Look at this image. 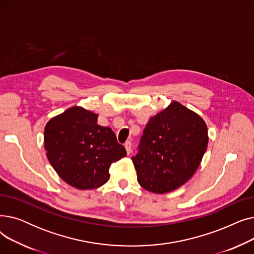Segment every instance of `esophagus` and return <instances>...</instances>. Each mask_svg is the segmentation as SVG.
<instances>
[{"mask_svg": "<svg viewBox=\"0 0 254 254\" xmlns=\"http://www.w3.org/2000/svg\"><path fill=\"white\" fill-rule=\"evenodd\" d=\"M125 147H126L127 153V154H129V153L131 152V143H130L129 141L126 142V144H125Z\"/></svg>", "mask_w": 254, "mask_h": 254, "instance_id": "obj_1", "label": "esophagus"}]
</instances>
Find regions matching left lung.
Returning <instances> with one entry per match:
<instances>
[{"label":"left lung","instance_id":"1","mask_svg":"<svg viewBox=\"0 0 254 254\" xmlns=\"http://www.w3.org/2000/svg\"><path fill=\"white\" fill-rule=\"evenodd\" d=\"M208 146L203 118L178 102L149 119L131 156L139 184L154 193L175 190L194 174Z\"/></svg>","mask_w":254,"mask_h":254}]
</instances>
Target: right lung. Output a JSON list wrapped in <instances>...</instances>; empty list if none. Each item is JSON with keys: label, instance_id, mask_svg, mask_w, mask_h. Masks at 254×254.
Listing matches in <instances>:
<instances>
[{"label": "right lung", "instance_id": "1", "mask_svg": "<svg viewBox=\"0 0 254 254\" xmlns=\"http://www.w3.org/2000/svg\"><path fill=\"white\" fill-rule=\"evenodd\" d=\"M44 147L59 176L78 190H93L110 178L112 163L127 155L114 131L98 125V115L72 107L50 119L44 130Z\"/></svg>", "mask_w": 254, "mask_h": 254}]
</instances>
